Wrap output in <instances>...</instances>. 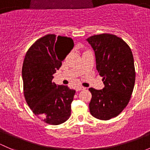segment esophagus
<instances>
[{
	"mask_svg": "<svg viewBox=\"0 0 150 150\" xmlns=\"http://www.w3.org/2000/svg\"><path fill=\"white\" fill-rule=\"evenodd\" d=\"M84 89H86V88L83 87V86H78V87L76 88V91H78L84 90Z\"/></svg>",
	"mask_w": 150,
	"mask_h": 150,
	"instance_id": "34e87169",
	"label": "esophagus"
}]
</instances>
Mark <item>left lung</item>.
Here are the masks:
<instances>
[{
  "instance_id": "8db88e82",
  "label": "left lung",
  "mask_w": 150,
  "mask_h": 150,
  "mask_svg": "<svg viewBox=\"0 0 150 150\" xmlns=\"http://www.w3.org/2000/svg\"><path fill=\"white\" fill-rule=\"evenodd\" d=\"M93 48L96 69L103 77L101 90L90 88L91 114L107 120L118 115L131 99L135 83V68L132 51L120 38L101 34L86 39Z\"/></svg>"
}]
</instances>
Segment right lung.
Wrapping results in <instances>:
<instances>
[{
    "label": "right lung",
    "instance_id": "1",
    "mask_svg": "<svg viewBox=\"0 0 150 150\" xmlns=\"http://www.w3.org/2000/svg\"><path fill=\"white\" fill-rule=\"evenodd\" d=\"M74 47L71 38L47 35L35 42L22 66L24 94L35 115L51 125L63 123L71 115L75 90L52 83L54 73Z\"/></svg>",
    "mask_w": 150,
    "mask_h": 150
}]
</instances>
